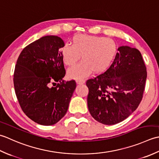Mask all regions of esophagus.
Returning a JSON list of instances; mask_svg holds the SVG:
<instances>
[{
	"instance_id": "34e87169",
	"label": "esophagus",
	"mask_w": 159,
	"mask_h": 159,
	"mask_svg": "<svg viewBox=\"0 0 159 159\" xmlns=\"http://www.w3.org/2000/svg\"><path fill=\"white\" fill-rule=\"evenodd\" d=\"M76 82L78 84H82L85 82V81H84V80H76Z\"/></svg>"
}]
</instances>
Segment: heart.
I'll return each mask as SVG.
<instances>
[{
    "label": "heart",
    "mask_w": 159,
    "mask_h": 159,
    "mask_svg": "<svg viewBox=\"0 0 159 159\" xmlns=\"http://www.w3.org/2000/svg\"><path fill=\"white\" fill-rule=\"evenodd\" d=\"M116 51L117 47L111 38L77 35L72 38L71 45L66 44L61 48V54L64 63L69 67L75 65L82 56V61L68 71L71 78L80 80L91 70L99 73L108 69L115 60Z\"/></svg>",
    "instance_id": "obj_1"
}]
</instances>
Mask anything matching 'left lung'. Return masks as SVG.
Listing matches in <instances>:
<instances>
[{
	"mask_svg": "<svg viewBox=\"0 0 159 159\" xmlns=\"http://www.w3.org/2000/svg\"><path fill=\"white\" fill-rule=\"evenodd\" d=\"M118 51L104 73L86 81L89 112L96 121L105 125L124 121L138 108L147 78L140 51L127 46Z\"/></svg>",
	"mask_w": 159,
	"mask_h": 159,
	"instance_id": "obj_1",
	"label": "left lung"
}]
</instances>
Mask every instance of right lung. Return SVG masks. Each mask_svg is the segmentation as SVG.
I'll return each mask as SVG.
<instances>
[{
    "instance_id": "right-lung-1",
    "label": "right lung",
    "mask_w": 159,
    "mask_h": 159,
    "mask_svg": "<svg viewBox=\"0 0 159 159\" xmlns=\"http://www.w3.org/2000/svg\"><path fill=\"white\" fill-rule=\"evenodd\" d=\"M63 40L47 35L27 45L15 66L14 85L22 111L32 121L51 125L66 115L76 87L75 80L64 82L66 74L60 48ZM60 82L53 87L51 84Z\"/></svg>"
}]
</instances>
